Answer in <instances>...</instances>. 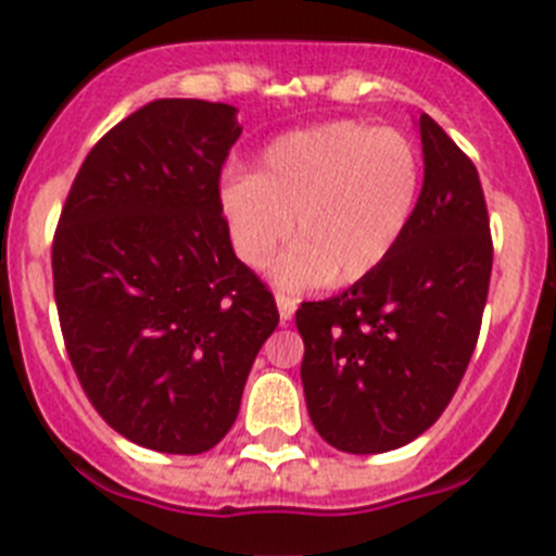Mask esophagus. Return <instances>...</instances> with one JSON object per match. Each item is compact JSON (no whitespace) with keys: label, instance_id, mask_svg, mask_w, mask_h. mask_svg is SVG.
I'll list each match as a JSON object with an SVG mask.
<instances>
[{"label":"esophagus","instance_id":"1","mask_svg":"<svg viewBox=\"0 0 556 556\" xmlns=\"http://www.w3.org/2000/svg\"><path fill=\"white\" fill-rule=\"evenodd\" d=\"M275 303H278V314H281V320H283V323L292 320V317H294V308H298V301H294L292 294L278 292V294H275Z\"/></svg>","mask_w":556,"mask_h":556}]
</instances>
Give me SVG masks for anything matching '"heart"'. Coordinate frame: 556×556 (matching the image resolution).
<instances>
[{
	"label": "heart",
	"instance_id": "heart-1",
	"mask_svg": "<svg viewBox=\"0 0 556 556\" xmlns=\"http://www.w3.org/2000/svg\"><path fill=\"white\" fill-rule=\"evenodd\" d=\"M424 184L417 147L404 132L365 122H328L275 139L255 175H228L219 214L233 253L250 269L275 267L287 289L356 283L404 239Z\"/></svg>",
	"mask_w": 556,
	"mask_h": 556
}]
</instances>
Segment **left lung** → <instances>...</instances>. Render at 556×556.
Masks as SVG:
<instances>
[{"mask_svg":"<svg viewBox=\"0 0 556 556\" xmlns=\"http://www.w3.org/2000/svg\"><path fill=\"white\" fill-rule=\"evenodd\" d=\"M420 141L424 189L390 258L294 314L308 417L345 454H384L434 426L481 331L493 236L479 172L429 113Z\"/></svg>","mask_w":556,"mask_h":556,"instance_id":"left-lung-1","label":"left lung"}]
</instances>
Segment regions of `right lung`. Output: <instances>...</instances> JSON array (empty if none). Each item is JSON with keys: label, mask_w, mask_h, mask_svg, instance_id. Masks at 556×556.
I'll return each instance as SVG.
<instances>
[{"label": "right lung", "mask_w": 556, "mask_h": 556, "mask_svg": "<svg viewBox=\"0 0 556 556\" xmlns=\"http://www.w3.org/2000/svg\"><path fill=\"white\" fill-rule=\"evenodd\" d=\"M236 108L155 100L91 147L52 239L63 345L100 417L161 454H205L233 426L278 326L236 258L219 178Z\"/></svg>", "instance_id": "right-lung-1"}]
</instances>
